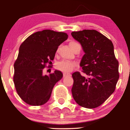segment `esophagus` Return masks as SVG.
I'll list each match as a JSON object with an SVG mask.
<instances>
[{
	"label": "esophagus",
	"mask_w": 130,
	"mask_h": 130,
	"mask_svg": "<svg viewBox=\"0 0 130 130\" xmlns=\"http://www.w3.org/2000/svg\"><path fill=\"white\" fill-rule=\"evenodd\" d=\"M63 77H65L67 76H71V74L68 73H63Z\"/></svg>",
	"instance_id": "34e87169"
}]
</instances>
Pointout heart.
I'll return each mask as SVG.
<instances>
[{"label": "heart", "instance_id": "b5f03b06", "mask_svg": "<svg viewBox=\"0 0 130 130\" xmlns=\"http://www.w3.org/2000/svg\"><path fill=\"white\" fill-rule=\"evenodd\" d=\"M70 46H73L79 44L78 43L75 41H71L70 43ZM76 63L74 62H67V61H62L57 63L56 68L60 71H64V72L68 73L72 71L73 68L76 67Z\"/></svg>", "mask_w": 130, "mask_h": 130}]
</instances>
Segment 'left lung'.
I'll list each match as a JSON object with an SVG mask.
<instances>
[{"label": "left lung", "instance_id": "1", "mask_svg": "<svg viewBox=\"0 0 130 130\" xmlns=\"http://www.w3.org/2000/svg\"><path fill=\"white\" fill-rule=\"evenodd\" d=\"M71 34L84 51L80 66L89 76L86 78L79 72L72 74L73 97L80 106L95 108L113 93L119 80V62L115 57L114 45L95 30H84Z\"/></svg>", "mask_w": 130, "mask_h": 130}]
</instances>
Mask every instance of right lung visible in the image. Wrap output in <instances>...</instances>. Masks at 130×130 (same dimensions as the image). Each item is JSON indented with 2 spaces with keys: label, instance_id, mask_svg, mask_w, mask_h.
<instances>
[{
  "label": "right lung",
  "instance_id": "obj_1",
  "mask_svg": "<svg viewBox=\"0 0 130 130\" xmlns=\"http://www.w3.org/2000/svg\"><path fill=\"white\" fill-rule=\"evenodd\" d=\"M67 38L65 33L43 30L30 35L21 44L14 64L13 81L18 94L26 103L40 106L50 100L54 86L63 74L56 70L43 75V68L53 60L59 46Z\"/></svg>",
  "mask_w": 130,
  "mask_h": 130
}]
</instances>
